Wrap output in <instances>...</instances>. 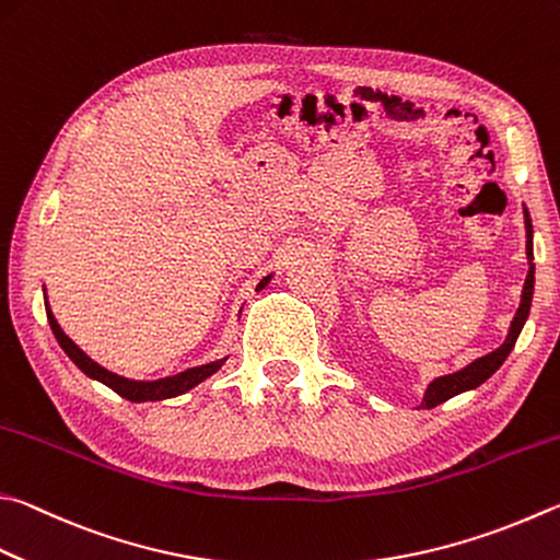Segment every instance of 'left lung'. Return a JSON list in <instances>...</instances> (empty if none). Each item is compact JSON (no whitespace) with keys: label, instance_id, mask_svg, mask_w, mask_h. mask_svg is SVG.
Returning a JSON list of instances; mask_svg holds the SVG:
<instances>
[{"label":"left lung","instance_id":"obj_1","mask_svg":"<svg viewBox=\"0 0 560 560\" xmlns=\"http://www.w3.org/2000/svg\"><path fill=\"white\" fill-rule=\"evenodd\" d=\"M524 225H526L528 273H526V281H524V289H522V303H520V308H516V313H514V318L510 323V330H506L504 342L497 350L482 354V358L472 360L470 364H465L463 370L451 372V374H443V377L431 380L429 386H425L419 409H433V406L448 401V399H453V396H457V394L477 389V386L490 380L492 374L502 368L504 360L510 358V352L514 350V345H516V338H520V332H522L524 323L528 318V311H532V299H534V273H536V267H534V225H532V218H528L526 206H524Z\"/></svg>","mask_w":560,"mask_h":560}]
</instances>
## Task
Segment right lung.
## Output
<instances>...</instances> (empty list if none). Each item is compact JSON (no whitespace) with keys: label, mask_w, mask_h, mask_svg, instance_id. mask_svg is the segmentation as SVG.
<instances>
[{"label":"right lung","mask_w":560,"mask_h":560,"mask_svg":"<svg viewBox=\"0 0 560 560\" xmlns=\"http://www.w3.org/2000/svg\"><path fill=\"white\" fill-rule=\"evenodd\" d=\"M273 273H267L259 283H257V291L267 289V283L271 281ZM46 291V289H44ZM44 301H46V315H48V325L50 330H54L56 340L60 348H63V352L68 354L70 360L75 362V368L88 374L90 380H95L100 384L109 386L112 392L119 394L121 399L127 401H135V404H141V401H164V399H174V396H180L186 394L190 389H196V386L200 382H206L208 377H212L222 364L228 362V358H220V360H212V362H206V364H198V368H188L183 370L178 374H171V377H161V380H129V377H121V374L117 372H109L107 368H103V364L95 362L90 354H85L83 350L78 348V345L68 338V335L63 332V328H60L54 311H50L48 306V296L44 293Z\"/></svg>","instance_id":"1"}]
</instances>
